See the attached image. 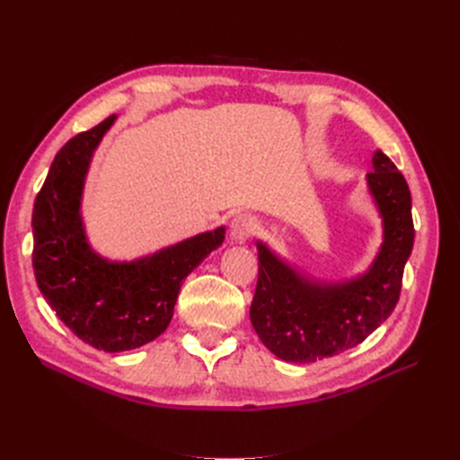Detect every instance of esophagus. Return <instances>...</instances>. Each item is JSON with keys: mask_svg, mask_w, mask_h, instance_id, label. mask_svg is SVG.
<instances>
[{"mask_svg": "<svg viewBox=\"0 0 460 460\" xmlns=\"http://www.w3.org/2000/svg\"><path fill=\"white\" fill-rule=\"evenodd\" d=\"M259 230V222L252 215H238L234 217L230 225V234L235 242H245Z\"/></svg>", "mask_w": 460, "mask_h": 460, "instance_id": "34e87169", "label": "esophagus"}]
</instances>
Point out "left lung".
I'll use <instances>...</instances> for the list:
<instances>
[{
    "mask_svg": "<svg viewBox=\"0 0 460 460\" xmlns=\"http://www.w3.org/2000/svg\"><path fill=\"white\" fill-rule=\"evenodd\" d=\"M372 163L367 178L384 218V243L365 276L333 286L313 284L257 243L259 278L249 316L267 349L289 363H314L363 343L399 301L414 242L411 191L382 151Z\"/></svg>",
    "mask_w": 460,
    "mask_h": 460,
    "instance_id": "obj_1",
    "label": "left lung"
}]
</instances>
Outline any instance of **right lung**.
Instances as JSON below:
<instances>
[{"mask_svg": "<svg viewBox=\"0 0 460 460\" xmlns=\"http://www.w3.org/2000/svg\"><path fill=\"white\" fill-rule=\"evenodd\" d=\"M113 120L76 134L59 149L32 213L40 291L76 338L107 353L161 336L184 278L225 240V228H217L134 262H107L92 252L80 222V196L92 153Z\"/></svg>", "mask_w": 460, "mask_h": 460, "instance_id": "right-lung-1", "label": "right lung"}]
</instances>
